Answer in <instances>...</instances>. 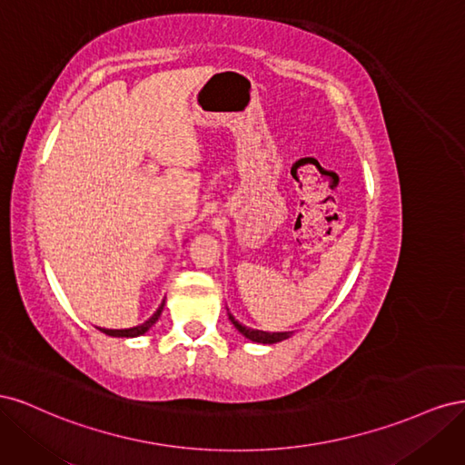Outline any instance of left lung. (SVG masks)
<instances>
[{"mask_svg": "<svg viewBox=\"0 0 465 465\" xmlns=\"http://www.w3.org/2000/svg\"><path fill=\"white\" fill-rule=\"evenodd\" d=\"M229 320L232 322V326L246 337V340L254 341V343L273 345V343H279V341H283V340H289V337L292 335V331H262V330L248 328V326H244V323L238 322L231 312H229Z\"/></svg>", "mask_w": 465, "mask_h": 465, "instance_id": "obj_1", "label": "left lung"}]
</instances>
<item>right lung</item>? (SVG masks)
I'll list each match as a JSON object with an SVG mask.
<instances>
[{"instance_id":"right-lung-1","label":"right lung","mask_w":465,"mask_h":465,"mask_svg":"<svg viewBox=\"0 0 465 465\" xmlns=\"http://www.w3.org/2000/svg\"><path fill=\"white\" fill-rule=\"evenodd\" d=\"M163 308H164V301H163L161 306L157 308V312H154L149 320H145L143 323H139V326H134V328H128V330H106V328H98V330H101V331L106 333V335H112V337H139V335L147 333V331L151 330L153 323L161 318Z\"/></svg>"}]
</instances>
